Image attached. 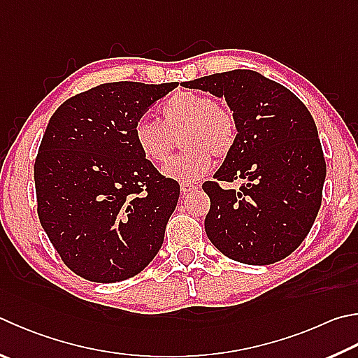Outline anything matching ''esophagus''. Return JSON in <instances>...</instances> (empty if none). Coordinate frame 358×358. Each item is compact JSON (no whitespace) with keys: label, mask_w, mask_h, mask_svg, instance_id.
Instances as JSON below:
<instances>
[{"label":"esophagus","mask_w":358,"mask_h":358,"mask_svg":"<svg viewBox=\"0 0 358 358\" xmlns=\"http://www.w3.org/2000/svg\"><path fill=\"white\" fill-rule=\"evenodd\" d=\"M197 187H199L197 183H181L180 185V191H181V194H183V196H186V194L196 191Z\"/></svg>","instance_id":"obj_1"}]
</instances>
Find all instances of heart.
I'll return each instance as SVG.
<instances>
[{"label":"heart","mask_w":358,"mask_h":358,"mask_svg":"<svg viewBox=\"0 0 358 358\" xmlns=\"http://www.w3.org/2000/svg\"><path fill=\"white\" fill-rule=\"evenodd\" d=\"M161 123L139 119L133 141L139 153L152 164H162L181 138L185 152L162 167L166 178L194 183L213 166V157L225 158L236 144L238 128L230 109L211 96L197 92H177L162 103Z\"/></svg>","instance_id":"b5f03b06"}]
</instances>
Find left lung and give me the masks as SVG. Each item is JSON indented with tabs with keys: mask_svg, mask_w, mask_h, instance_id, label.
<instances>
[{
	"mask_svg": "<svg viewBox=\"0 0 358 358\" xmlns=\"http://www.w3.org/2000/svg\"><path fill=\"white\" fill-rule=\"evenodd\" d=\"M225 99L238 138L214 180L245 179L236 190L206 181L208 239L245 264H272L294 252L321 208L326 161L313 117L282 84L253 70L181 83Z\"/></svg>",
	"mask_w": 358,
	"mask_h": 358,
	"instance_id": "1",
	"label": "left lung"
}]
</instances>
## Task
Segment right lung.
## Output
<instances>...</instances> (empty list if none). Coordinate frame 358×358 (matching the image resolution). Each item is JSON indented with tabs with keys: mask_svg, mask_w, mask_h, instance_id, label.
Returning <instances> with one entry per match:
<instances>
[{
	"mask_svg": "<svg viewBox=\"0 0 358 358\" xmlns=\"http://www.w3.org/2000/svg\"><path fill=\"white\" fill-rule=\"evenodd\" d=\"M175 87L100 84L51 115L34 164L37 213L62 262L86 280H127L161 249L180 186L142 157L133 128Z\"/></svg>",
	"mask_w": 358,
	"mask_h": 358,
	"instance_id": "1",
	"label": "right lung"
}]
</instances>
